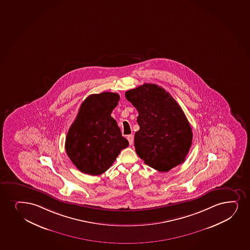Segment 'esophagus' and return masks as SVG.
<instances>
[{"label":"esophagus","instance_id":"34e87169","mask_svg":"<svg viewBox=\"0 0 250 250\" xmlns=\"http://www.w3.org/2000/svg\"><path fill=\"white\" fill-rule=\"evenodd\" d=\"M127 140L129 141V143L130 146L133 144V141H134V135H129L127 136Z\"/></svg>","mask_w":250,"mask_h":250}]
</instances>
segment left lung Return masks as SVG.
Segmentation results:
<instances>
[{"instance_id":"obj_1","label":"left lung","mask_w":250,"mask_h":250,"mask_svg":"<svg viewBox=\"0 0 250 250\" xmlns=\"http://www.w3.org/2000/svg\"><path fill=\"white\" fill-rule=\"evenodd\" d=\"M125 98L139 113L135 147L140 158L155 170L166 172L185 162L192 131L171 95L156 84L144 83L125 92Z\"/></svg>"}]
</instances>
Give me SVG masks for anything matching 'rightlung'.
<instances>
[{"label":"right lung","mask_w":250,"mask_h":250,"mask_svg":"<svg viewBox=\"0 0 250 250\" xmlns=\"http://www.w3.org/2000/svg\"><path fill=\"white\" fill-rule=\"evenodd\" d=\"M117 93L103 92L86 98L80 106L65 141L71 162L83 173L98 176L105 172L129 142L121 135L111 116L117 106Z\"/></svg>","instance_id":"obj_1"}]
</instances>
